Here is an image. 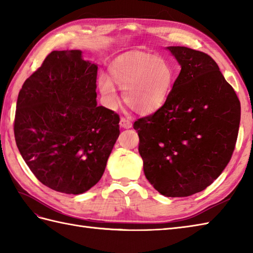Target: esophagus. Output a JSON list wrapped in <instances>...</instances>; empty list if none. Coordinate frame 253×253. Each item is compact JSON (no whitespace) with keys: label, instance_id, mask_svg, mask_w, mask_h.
<instances>
[{"label":"esophagus","instance_id":"34e87169","mask_svg":"<svg viewBox=\"0 0 253 253\" xmlns=\"http://www.w3.org/2000/svg\"><path fill=\"white\" fill-rule=\"evenodd\" d=\"M120 125L122 128H130L132 126V123L130 120H128V118H121L120 121Z\"/></svg>","mask_w":253,"mask_h":253}]
</instances>
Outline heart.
I'll return each instance as SVG.
<instances>
[{
    "label": "heart",
    "mask_w": 253,
    "mask_h": 253,
    "mask_svg": "<svg viewBox=\"0 0 253 253\" xmlns=\"http://www.w3.org/2000/svg\"><path fill=\"white\" fill-rule=\"evenodd\" d=\"M110 80L99 77V89L110 107L118 104L115 85L123 90V99L132 111L150 115L159 111L169 99L174 84V71L164 58L141 51H130L117 56L110 64Z\"/></svg>",
    "instance_id": "heart-1"
}]
</instances>
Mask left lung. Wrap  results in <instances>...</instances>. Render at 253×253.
Segmentation results:
<instances>
[{"mask_svg": "<svg viewBox=\"0 0 253 253\" xmlns=\"http://www.w3.org/2000/svg\"><path fill=\"white\" fill-rule=\"evenodd\" d=\"M181 71L166 103L133 128L147 179L165 197L206 189L232 159L240 102L216 62L186 46H169Z\"/></svg>", "mask_w": 253, "mask_h": 253, "instance_id": "8db88e82", "label": "left lung"}]
</instances>
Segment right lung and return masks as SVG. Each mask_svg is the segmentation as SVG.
I'll list each match as a JSON object with an SVG mask.
<instances>
[{
    "mask_svg": "<svg viewBox=\"0 0 253 253\" xmlns=\"http://www.w3.org/2000/svg\"><path fill=\"white\" fill-rule=\"evenodd\" d=\"M96 74L82 51H53L19 91L16 144L38 180L55 191L93 187L120 136L118 114L96 105Z\"/></svg>",
    "mask_w": 253,
    "mask_h": 253,
    "instance_id": "right-lung-1",
    "label": "right lung"
}]
</instances>
